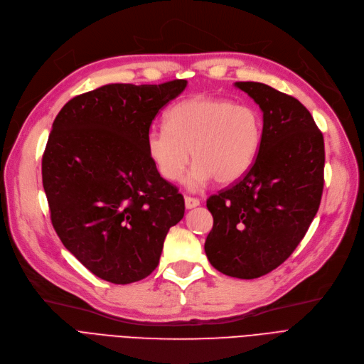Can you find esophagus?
<instances>
[{
	"label": "esophagus",
	"instance_id": "34e87169",
	"mask_svg": "<svg viewBox=\"0 0 364 364\" xmlns=\"http://www.w3.org/2000/svg\"><path fill=\"white\" fill-rule=\"evenodd\" d=\"M197 206H200V200H198V198L190 197V196L185 197V208H186V209H194V208H197Z\"/></svg>",
	"mask_w": 364,
	"mask_h": 364
}]
</instances>
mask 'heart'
Wrapping results in <instances>:
<instances>
[{"label":"heart","instance_id":"heart-1","mask_svg":"<svg viewBox=\"0 0 364 364\" xmlns=\"http://www.w3.org/2000/svg\"><path fill=\"white\" fill-rule=\"evenodd\" d=\"M263 118L250 105L198 95L174 105L167 113V127H152L146 148L159 174L176 182L190 163L186 183L198 188L212 178L218 183L235 182L254 164Z\"/></svg>","mask_w":364,"mask_h":364}]
</instances>
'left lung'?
I'll return each mask as SVG.
<instances>
[{
	"label": "left lung",
	"mask_w": 364,
	"mask_h": 364,
	"mask_svg": "<svg viewBox=\"0 0 364 364\" xmlns=\"http://www.w3.org/2000/svg\"><path fill=\"white\" fill-rule=\"evenodd\" d=\"M263 112L251 168L210 196L205 251L227 276L255 279L281 266L306 235L324 188V139L299 100L259 82H236Z\"/></svg>",
	"instance_id": "left-lung-1"
}]
</instances>
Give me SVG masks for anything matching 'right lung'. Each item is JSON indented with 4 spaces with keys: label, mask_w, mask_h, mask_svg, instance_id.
<instances>
[{
    "label": "right lung",
    "mask_w": 364,
    "mask_h": 364,
    "mask_svg": "<svg viewBox=\"0 0 364 364\" xmlns=\"http://www.w3.org/2000/svg\"><path fill=\"white\" fill-rule=\"evenodd\" d=\"M186 88L112 83L71 98L41 159L52 225L98 278L132 284L159 263L170 227L185 213L178 188L159 176L146 136L159 109Z\"/></svg>",
    "instance_id": "obj_1"
}]
</instances>
